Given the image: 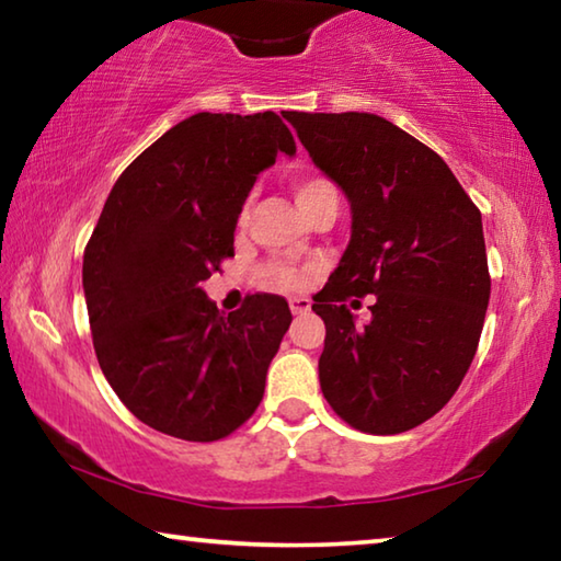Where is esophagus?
Returning a JSON list of instances; mask_svg holds the SVG:
<instances>
[{
    "label": "esophagus",
    "instance_id": "34e87169",
    "mask_svg": "<svg viewBox=\"0 0 561 561\" xmlns=\"http://www.w3.org/2000/svg\"><path fill=\"white\" fill-rule=\"evenodd\" d=\"M289 309H291V314H307V311L311 309V301L307 297H291Z\"/></svg>",
    "mask_w": 561,
    "mask_h": 561
}]
</instances>
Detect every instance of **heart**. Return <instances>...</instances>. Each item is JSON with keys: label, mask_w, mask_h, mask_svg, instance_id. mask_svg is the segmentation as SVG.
Wrapping results in <instances>:
<instances>
[{"label": "heart", "mask_w": 561, "mask_h": 561, "mask_svg": "<svg viewBox=\"0 0 561 561\" xmlns=\"http://www.w3.org/2000/svg\"><path fill=\"white\" fill-rule=\"evenodd\" d=\"M327 195H336L334 183H329L327 178L309 175V178H299L297 183H294V197H297V205L301 207V210L304 207H309L311 203H317L319 197H327ZM264 279H267L270 284H277V287H284V289H297V287H301L304 274L294 267H270L267 274H264Z\"/></svg>", "instance_id": "1"}]
</instances>
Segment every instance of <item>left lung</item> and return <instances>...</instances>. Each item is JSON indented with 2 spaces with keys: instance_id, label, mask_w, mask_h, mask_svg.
<instances>
[{
  "instance_id": "obj_1",
  "label": "left lung",
  "mask_w": 561,
  "mask_h": 561,
  "mask_svg": "<svg viewBox=\"0 0 561 561\" xmlns=\"http://www.w3.org/2000/svg\"><path fill=\"white\" fill-rule=\"evenodd\" d=\"M282 116L351 205V240L311 304L327 327L321 393L356 431H411L450 401L478 351L482 215L438 153L376 113ZM366 293L373 319L356 322L343 301Z\"/></svg>"
}]
</instances>
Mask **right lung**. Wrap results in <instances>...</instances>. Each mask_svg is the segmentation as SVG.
I'll return each instance as SVG.
<instances>
[{
  "label": "right lung",
  "instance_id": "right-lung-1",
  "mask_svg": "<svg viewBox=\"0 0 561 561\" xmlns=\"http://www.w3.org/2000/svg\"><path fill=\"white\" fill-rule=\"evenodd\" d=\"M294 156L277 113H195L123 170L83 252L93 348L123 405L150 428L210 443L254 413L289 304L252 294L222 314L203 282L234 257L262 170Z\"/></svg>",
  "mask_w": 561,
  "mask_h": 561
}]
</instances>
